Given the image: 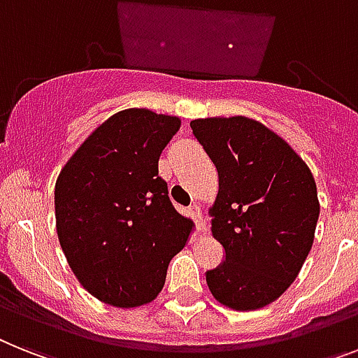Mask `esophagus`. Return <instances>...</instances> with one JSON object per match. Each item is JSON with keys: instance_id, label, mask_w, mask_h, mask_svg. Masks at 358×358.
<instances>
[{"instance_id": "obj_1", "label": "esophagus", "mask_w": 358, "mask_h": 358, "mask_svg": "<svg viewBox=\"0 0 358 358\" xmlns=\"http://www.w3.org/2000/svg\"><path fill=\"white\" fill-rule=\"evenodd\" d=\"M188 214H190V217L194 221H196L197 227H203V214H201V208L197 205H192L190 208H188Z\"/></svg>"}]
</instances>
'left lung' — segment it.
Wrapping results in <instances>:
<instances>
[{"label":"left lung","instance_id":"obj_1","mask_svg":"<svg viewBox=\"0 0 358 358\" xmlns=\"http://www.w3.org/2000/svg\"><path fill=\"white\" fill-rule=\"evenodd\" d=\"M190 128L220 177L210 215L225 262L206 271L208 289L230 309H262L287 291L311 250L320 214L315 177L258 120L212 117Z\"/></svg>","mask_w":358,"mask_h":358}]
</instances>
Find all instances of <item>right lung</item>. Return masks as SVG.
Instances as JSON below:
<instances>
[{
  "label": "right lung",
  "mask_w": 358,
  "mask_h": 358,
  "mask_svg": "<svg viewBox=\"0 0 358 358\" xmlns=\"http://www.w3.org/2000/svg\"><path fill=\"white\" fill-rule=\"evenodd\" d=\"M179 128L177 117L124 109L85 138L56 179L62 250L100 302H152L188 239L192 221L173 208L159 177V157Z\"/></svg>",
  "instance_id": "right-lung-1"
}]
</instances>
